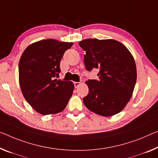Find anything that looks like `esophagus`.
Returning a JSON list of instances; mask_svg holds the SVG:
<instances>
[{
  "label": "esophagus",
  "mask_w": 158,
  "mask_h": 158,
  "mask_svg": "<svg viewBox=\"0 0 158 158\" xmlns=\"http://www.w3.org/2000/svg\"><path fill=\"white\" fill-rule=\"evenodd\" d=\"M80 85H81V82H74V86L76 88L80 86Z\"/></svg>",
  "instance_id": "obj_1"
}]
</instances>
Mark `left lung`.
Segmentation results:
<instances>
[{"instance_id": "8db88e82", "label": "left lung", "mask_w": 158, "mask_h": 158, "mask_svg": "<svg viewBox=\"0 0 158 158\" xmlns=\"http://www.w3.org/2000/svg\"><path fill=\"white\" fill-rule=\"evenodd\" d=\"M85 51L84 63L88 71L99 70L98 80L85 82L89 93L82 99L89 111L102 116L119 113L131 98L136 82V65L132 54L114 40L87 39L79 42Z\"/></svg>"}]
</instances>
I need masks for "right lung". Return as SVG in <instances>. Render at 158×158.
Wrapping results in <instances>:
<instances>
[{"instance_id": "obj_1", "label": "right lung", "mask_w": 158, "mask_h": 158, "mask_svg": "<svg viewBox=\"0 0 158 158\" xmlns=\"http://www.w3.org/2000/svg\"><path fill=\"white\" fill-rule=\"evenodd\" d=\"M73 42L47 39L29 45L19 62L22 93L31 107L42 115L54 114L67 106L74 89L71 81L55 79L60 61Z\"/></svg>"}]
</instances>
